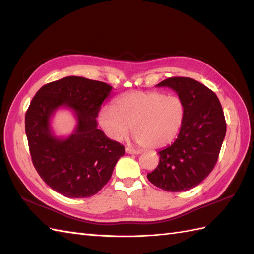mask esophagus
<instances>
[{"label": "esophagus", "mask_w": 254, "mask_h": 254, "mask_svg": "<svg viewBox=\"0 0 254 254\" xmlns=\"http://www.w3.org/2000/svg\"><path fill=\"white\" fill-rule=\"evenodd\" d=\"M125 150H126V152H127V153H129V154H139V153L141 152L140 150L132 149V148H130V147H127Z\"/></svg>", "instance_id": "1"}]
</instances>
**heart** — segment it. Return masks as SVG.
<instances>
[{
	"mask_svg": "<svg viewBox=\"0 0 254 254\" xmlns=\"http://www.w3.org/2000/svg\"><path fill=\"white\" fill-rule=\"evenodd\" d=\"M185 106L178 95L162 92H132L117 98L114 108L104 106L98 114L103 130L121 141L129 131L134 140L147 148H160L172 142L183 125Z\"/></svg>",
	"mask_w": 254,
	"mask_h": 254,
	"instance_id": "heart-1",
	"label": "heart"
}]
</instances>
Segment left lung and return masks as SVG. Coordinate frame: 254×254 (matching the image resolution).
<instances>
[{
    "mask_svg": "<svg viewBox=\"0 0 254 254\" xmlns=\"http://www.w3.org/2000/svg\"><path fill=\"white\" fill-rule=\"evenodd\" d=\"M157 86L177 92L185 114L178 138L158 152V167L147 178L159 189L183 192L213 171L226 136L225 115L215 93L190 77H169Z\"/></svg>",
    "mask_w": 254,
    "mask_h": 254,
    "instance_id": "left-lung-1",
    "label": "left lung"
}]
</instances>
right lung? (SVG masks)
Masks as SVG:
<instances>
[{
	"label": "right lung",
	"mask_w": 254,
	"mask_h": 254,
	"mask_svg": "<svg viewBox=\"0 0 254 254\" xmlns=\"http://www.w3.org/2000/svg\"><path fill=\"white\" fill-rule=\"evenodd\" d=\"M113 87L82 76H66L40 87L25 115L32 161L44 182L69 198L95 195L110 181L125 147L97 128L96 117ZM69 108L77 120L68 137L56 136L51 118Z\"/></svg>",
	"instance_id": "obj_1"
}]
</instances>
